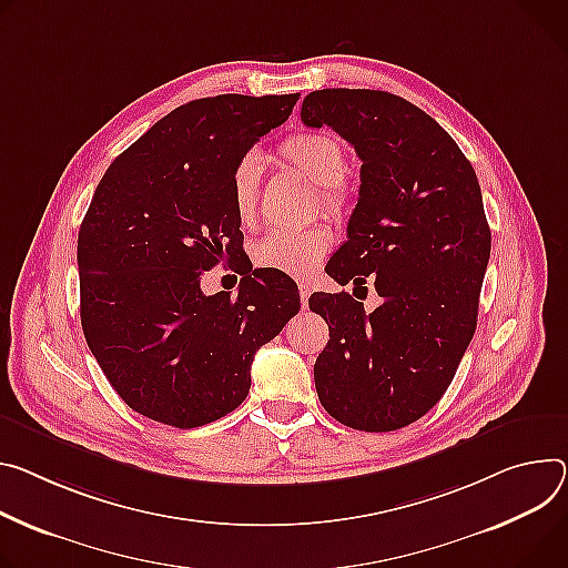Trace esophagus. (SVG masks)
Segmentation results:
<instances>
[{
  "label": "esophagus",
  "instance_id": "obj_1",
  "mask_svg": "<svg viewBox=\"0 0 568 568\" xmlns=\"http://www.w3.org/2000/svg\"><path fill=\"white\" fill-rule=\"evenodd\" d=\"M298 296H301V305L307 307V298H311V285L298 283Z\"/></svg>",
  "mask_w": 568,
  "mask_h": 568
}]
</instances>
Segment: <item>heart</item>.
Wrapping results in <instances>:
<instances>
[{"mask_svg":"<svg viewBox=\"0 0 568 568\" xmlns=\"http://www.w3.org/2000/svg\"><path fill=\"white\" fill-rule=\"evenodd\" d=\"M283 165L296 170L322 187V199L331 213H342L351 190L344 183L348 156L344 142L328 131L294 133L278 146ZM231 203L237 222L248 229L257 217V165L242 161L231 176ZM333 244L328 226H311L298 231H274L255 244L253 261L257 267L276 270L290 276H307L317 270Z\"/></svg>","mask_w":568,"mask_h":568,"instance_id":"heart-1","label":"heart"}]
</instances>
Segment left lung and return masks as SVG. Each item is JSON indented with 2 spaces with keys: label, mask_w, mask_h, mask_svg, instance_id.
Wrapping results in <instances>:
<instances>
[{
  "label": "left lung",
  "mask_w": 568,
  "mask_h": 568,
  "mask_svg": "<svg viewBox=\"0 0 568 568\" xmlns=\"http://www.w3.org/2000/svg\"><path fill=\"white\" fill-rule=\"evenodd\" d=\"M301 122L331 126L363 161L348 240L326 272L383 296L374 313L346 292L311 296L334 324L315 387L339 424L398 430L444 396L476 333L491 251L478 176L430 115L392 92L315 90Z\"/></svg>",
  "instance_id": "1"
}]
</instances>
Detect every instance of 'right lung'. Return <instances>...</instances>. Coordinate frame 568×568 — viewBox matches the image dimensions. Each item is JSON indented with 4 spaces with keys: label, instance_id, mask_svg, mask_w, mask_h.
Listing matches in <instances>:
<instances>
[{
    "label": "right lung",
    "instance_id": "add662e5",
    "mask_svg": "<svg viewBox=\"0 0 568 568\" xmlns=\"http://www.w3.org/2000/svg\"><path fill=\"white\" fill-rule=\"evenodd\" d=\"M294 94L187 101L111 163L79 231L81 326L120 398L174 428L222 419L248 394L255 351L298 313L296 283L240 263L237 296L201 274L242 257L231 176Z\"/></svg>",
    "mask_w": 568,
    "mask_h": 568
}]
</instances>
